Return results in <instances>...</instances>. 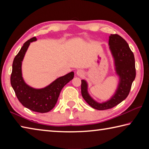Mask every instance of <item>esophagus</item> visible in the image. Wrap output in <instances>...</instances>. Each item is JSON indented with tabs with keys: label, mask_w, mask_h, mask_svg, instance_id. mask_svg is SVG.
I'll return each mask as SVG.
<instances>
[{
	"label": "esophagus",
	"mask_w": 149,
	"mask_h": 149,
	"mask_svg": "<svg viewBox=\"0 0 149 149\" xmlns=\"http://www.w3.org/2000/svg\"><path fill=\"white\" fill-rule=\"evenodd\" d=\"M76 74H77V75H78V76L82 77V76H84V75H85V72H84V70H77V71Z\"/></svg>",
	"instance_id": "esophagus-1"
}]
</instances>
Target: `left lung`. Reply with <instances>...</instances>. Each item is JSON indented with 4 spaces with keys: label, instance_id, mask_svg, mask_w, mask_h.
<instances>
[{
    "label": "left lung",
    "instance_id": "left-lung-1",
    "mask_svg": "<svg viewBox=\"0 0 149 149\" xmlns=\"http://www.w3.org/2000/svg\"><path fill=\"white\" fill-rule=\"evenodd\" d=\"M108 44L114 58L116 72L120 77V82L115 94L107 102L99 103L90 97L87 92V84L81 80V95L92 108L99 110L110 109L120 104L129 95L132 83L136 75L134 54L127 42L118 34H110Z\"/></svg>",
    "mask_w": 149,
    "mask_h": 149
}]
</instances>
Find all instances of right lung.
<instances>
[{"instance_id": "right-lung-1", "label": "right lung", "mask_w": 149, "mask_h": 149, "mask_svg": "<svg viewBox=\"0 0 149 149\" xmlns=\"http://www.w3.org/2000/svg\"><path fill=\"white\" fill-rule=\"evenodd\" d=\"M36 40V37H33L27 41L15 56L12 64L10 83L17 99L24 107L33 112L45 113L54 107L60 91L65 85L74 78V73L72 72L58 77L42 89H34L27 85L22 77V62L30 42Z\"/></svg>"}]
</instances>
